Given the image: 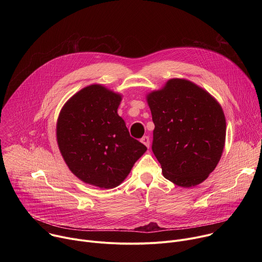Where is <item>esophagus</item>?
Segmentation results:
<instances>
[{
	"label": "esophagus",
	"instance_id": "esophagus-1",
	"mask_svg": "<svg viewBox=\"0 0 262 262\" xmlns=\"http://www.w3.org/2000/svg\"><path fill=\"white\" fill-rule=\"evenodd\" d=\"M141 142H142L146 147L149 148V137H148V136H144V137L141 139Z\"/></svg>",
	"mask_w": 262,
	"mask_h": 262
}]
</instances>
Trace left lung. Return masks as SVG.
Listing matches in <instances>:
<instances>
[{
	"label": "left lung",
	"mask_w": 262,
	"mask_h": 262,
	"mask_svg": "<svg viewBox=\"0 0 262 262\" xmlns=\"http://www.w3.org/2000/svg\"><path fill=\"white\" fill-rule=\"evenodd\" d=\"M146 99L155 123L152 151L164 177L182 188L204 181L225 145L226 120L220 103L184 79L169 80Z\"/></svg>",
	"instance_id": "left-lung-1"
}]
</instances>
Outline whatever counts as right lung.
I'll return each mask as SVG.
<instances>
[{"label":"right lung","instance_id":"add662e5","mask_svg":"<svg viewBox=\"0 0 262 262\" xmlns=\"http://www.w3.org/2000/svg\"><path fill=\"white\" fill-rule=\"evenodd\" d=\"M121 99L101 85L87 86L66 101L57 121L58 146L69 170L100 189L116 188L147 150L118 115Z\"/></svg>","mask_w":262,"mask_h":262}]
</instances>
